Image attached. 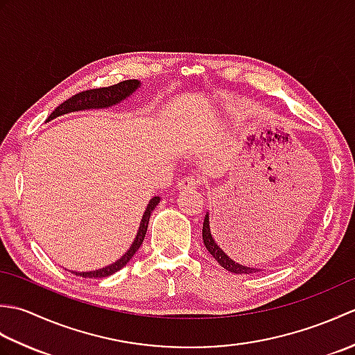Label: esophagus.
Returning a JSON list of instances; mask_svg holds the SVG:
<instances>
[{
  "label": "esophagus",
  "mask_w": 355,
  "mask_h": 355,
  "mask_svg": "<svg viewBox=\"0 0 355 355\" xmlns=\"http://www.w3.org/2000/svg\"><path fill=\"white\" fill-rule=\"evenodd\" d=\"M200 178L195 177V175H189V177H184L178 182L177 187L180 192H191V191H195L197 187L200 186Z\"/></svg>",
  "instance_id": "esophagus-1"
}]
</instances>
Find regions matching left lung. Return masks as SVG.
Returning <instances> with one entry per match:
<instances>
[{
  "label": "left lung",
  "mask_w": 355,
  "mask_h": 355,
  "mask_svg": "<svg viewBox=\"0 0 355 355\" xmlns=\"http://www.w3.org/2000/svg\"><path fill=\"white\" fill-rule=\"evenodd\" d=\"M202 243H205L207 252L214 256L215 261L220 263L221 267H224L230 273L235 275H253L256 271H261L259 268H253V267H247L243 266V263L235 262L230 256L225 253L223 248L218 245V243L215 241L212 230H210V218H209V212H206L205 216V223H202Z\"/></svg>",
  "instance_id": "1"
}]
</instances>
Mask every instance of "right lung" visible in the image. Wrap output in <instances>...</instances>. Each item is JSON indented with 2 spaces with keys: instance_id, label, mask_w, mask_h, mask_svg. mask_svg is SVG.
Returning <instances> with one entry per match:
<instances>
[{
  "instance_id": "1",
  "label": "right lung",
  "mask_w": 355,
  "mask_h": 355,
  "mask_svg": "<svg viewBox=\"0 0 355 355\" xmlns=\"http://www.w3.org/2000/svg\"><path fill=\"white\" fill-rule=\"evenodd\" d=\"M140 85H141L140 80L130 79V80L119 82V84L111 85V87L87 89V92L78 93V94L71 96L69 101H65L64 103L59 105V107L49 116V119L45 120V122H50V120L56 119L59 116L69 114V112L111 108V107H114V105L123 102L130 96H132L140 88ZM158 202H160V197H153L149 200L146 210L143 212L141 221H140L139 230H137V235H135L130 248H128V250L122 254V258L117 259L116 262L110 263V266H107V267L99 268V270H92V271H74V270H71V273H74L76 276H80V277L102 279V277L114 275L116 271H119L120 268H123L126 263L130 262L132 256L135 254V252L139 250L141 243H143V239H145L150 214H153V210L157 207Z\"/></svg>"
}]
</instances>
